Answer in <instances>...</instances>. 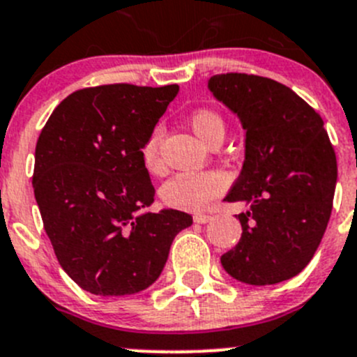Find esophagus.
<instances>
[{
	"label": "esophagus",
	"mask_w": 357,
	"mask_h": 357,
	"mask_svg": "<svg viewBox=\"0 0 357 357\" xmlns=\"http://www.w3.org/2000/svg\"><path fill=\"white\" fill-rule=\"evenodd\" d=\"M193 221H195V223L204 225V223H207V221H211V216H209V214L199 213V214H195V216H193Z\"/></svg>",
	"instance_id": "esophagus-1"
}]
</instances>
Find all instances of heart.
<instances>
[{
	"mask_svg": "<svg viewBox=\"0 0 357 357\" xmlns=\"http://www.w3.org/2000/svg\"><path fill=\"white\" fill-rule=\"evenodd\" d=\"M190 127L202 143L213 144L214 141L223 139L225 123L216 112L200 108L190 115ZM162 129L155 127L146 137L141 150L143 164L151 174H160L164 171V162L160 157ZM228 178L221 171L204 172H179L162 186L160 197L165 206L183 211H200L213 202L216 197L227 190Z\"/></svg>",
	"mask_w": 357,
	"mask_h": 357,
	"instance_id": "1",
	"label": "heart"
}]
</instances>
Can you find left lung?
Masks as SVG:
<instances>
[{"mask_svg": "<svg viewBox=\"0 0 357 357\" xmlns=\"http://www.w3.org/2000/svg\"><path fill=\"white\" fill-rule=\"evenodd\" d=\"M209 91L238 116L245 158L227 202H245L238 244L221 256L225 271L252 286L278 284L309 265L328 227L337 157L324 122L289 86L227 73Z\"/></svg>", "mask_w": 357, "mask_h": 357, "instance_id": "1", "label": "left lung"}]
</instances>
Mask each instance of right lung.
Returning a JSON list of instances; mask_svg holds the SVG:
<instances>
[{
	"label": "right lung",
	"instance_id": "1",
	"mask_svg": "<svg viewBox=\"0 0 357 357\" xmlns=\"http://www.w3.org/2000/svg\"><path fill=\"white\" fill-rule=\"evenodd\" d=\"M178 91L82 89L38 137L33 188L45 231L66 274L92 295H134L153 284L174 237L193 223L176 209L143 213L155 188L141 150Z\"/></svg>",
	"mask_w": 357,
	"mask_h": 357
}]
</instances>
